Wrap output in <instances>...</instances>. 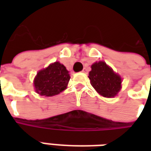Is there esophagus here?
I'll return each mask as SVG.
<instances>
[{
    "label": "esophagus",
    "instance_id": "1",
    "mask_svg": "<svg viewBox=\"0 0 151 151\" xmlns=\"http://www.w3.org/2000/svg\"><path fill=\"white\" fill-rule=\"evenodd\" d=\"M82 73H88V70H87V69H83V70H82Z\"/></svg>",
    "mask_w": 151,
    "mask_h": 151
}]
</instances>
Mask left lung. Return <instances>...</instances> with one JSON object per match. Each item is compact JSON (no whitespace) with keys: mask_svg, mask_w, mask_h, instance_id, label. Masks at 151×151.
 Masks as SVG:
<instances>
[{"mask_svg":"<svg viewBox=\"0 0 151 151\" xmlns=\"http://www.w3.org/2000/svg\"><path fill=\"white\" fill-rule=\"evenodd\" d=\"M88 77L92 86L104 97H114L121 89L120 76L114 72L104 61L94 63Z\"/></svg>","mask_w":151,"mask_h":151,"instance_id":"left-lung-1","label":"left lung"}]
</instances>
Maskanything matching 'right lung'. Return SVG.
<instances>
[{"mask_svg":"<svg viewBox=\"0 0 151 151\" xmlns=\"http://www.w3.org/2000/svg\"><path fill=\"white\" fill-rule=\"evenodd\" d=\"M69 71L58 61L39 71L34 79L35 91L43 96H54L65 90L69 82Z\"/></svg>","mask_w":151,"mask_h":151,"instance_id":"add662e5","label":"right lung"}]
</instances>
